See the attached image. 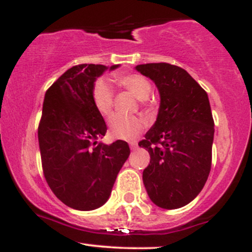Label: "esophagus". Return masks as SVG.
Wrapping results in <instances>:
<instances>
[{"instance_id": "esophagus-1", "label": "esophagus", "mask_w": 252, "mask_h": 252, "mask_svg": "<svg viewBox=\"0 0 252 252\" xmlns=\"http://www.w3.org/2000/svg\"><path fill=\"white\" fill-rule=\"evenodd\" d=\"M137 148V142H130V149L135 150Z\"/></svg>"}]
</instances>
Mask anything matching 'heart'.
<instances>
[{
	"mask_svg": "<svg viewBox=\"0 0 252 252\" xmlns=\"http://www.w3.org/2000/svg\"><path fill=\"white\" fill-rule=\"evenodd\" d=\"M114 82L121 88L128 90L137 99L142 100V106H146V99L152 94L153 86L146 77L138 73L116 74ZM92 102L97 111L104 117L109 116L114 106V91L108 82L98 79L92 86ZM146 122L140 116H122L115 115L110 118L109 128L114 137L121 140L132 141L143 131Z\"/></svg>",
	"mask_w": 252,
	"mask_h": 252,
	"instance_id": "b5f03b06",
	"label": "heart"
}]
</instances>
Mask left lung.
I'll use <instances>...</instances> for the list:
<instances>
[{
	"instance_id": "8db88e82",
	"label": "left lung",
	"mask_w": 252,
	"mask_h": 252,
	"mask_svg": "<svg viewBox=\"0 0 252 252\" xmlns=\"http://www.w3.org/2000/svg\"><path fill=\"white\" fill-rule=\"evenodd\" d=\"M136 70L155 83L161 98L156 122L138 143L150 155L144 187L158 207L179 209L200 193L210 174L215 122L209 97L179 66L143 63Z\"/></svg>"
}]
</instances>
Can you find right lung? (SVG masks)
Here are the masks:
<instances>
[{"instance_id": "1", "label": "right lung", "mask_w": 252, "mask_h": 252, "mask_svg": "<svg viewBox=\"0 0 252 252\" xmlns=\"http://www.w3.org/2000/svg\"><path fill=\"white\" fill-rule=\"evenodd\" d=\"M105 70L94 63L73 66L52 84L43 100L37 128L43 175L57 198L74 210L91 211L105 204L130 154L126 141L97 143L106 124L91 92Z\"/></svg>"}]
</instances>
